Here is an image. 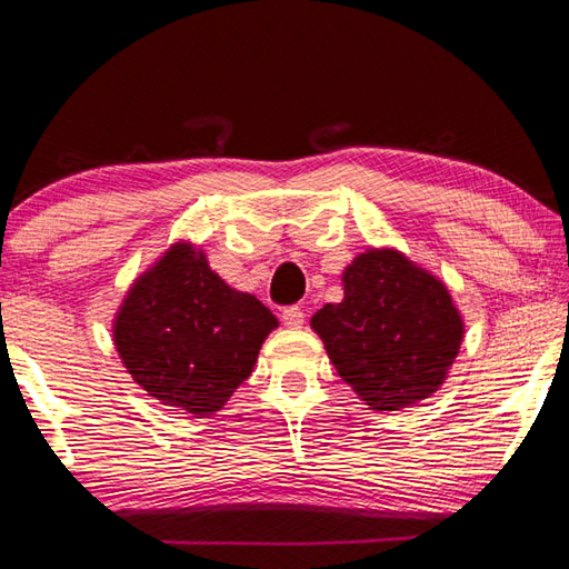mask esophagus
Segmentation results:
<instances>
[{"instance_id":"esophagus-1","label":"esophagus","mask_w":569,"mask_h":569,"mask_svg":"<svg viewBox=\"0 0 569 569\" xmlns=\"http://www.w3.org/2000/svg\"><path fill=\"white\" fill-rule=\"evenodd\" d=\"M281 319H283L288 329H301L303 321H306V313L298 306H288V308H283Z\"/></svg>"}]
</instances>
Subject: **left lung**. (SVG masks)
<instances>
[{
	"label": "left lung",
	"mask_w": 569,
	"mask_h": 569,
	"mask_svg": "<svg viewBox=\"0 0 569 569\" xmlns=\"http://www.w3.org/2000/svg\"><path fill=\"white\" fill-rule=\"evenodd\" d=\"M341 281L343 301L316 311L311 329L356 397L399 411L439 391L465 339L445 281L397 248L363 250Z\"/></svg>",
	"instance_id": "1"
}]
</instances>
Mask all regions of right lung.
Instances as JSON below:
<instances>
[{
    "instance_id": "add662e5",
    "label": "right lung",
    "mask_w": 569,
    "mask_h": 569,
    "mask_svg": "<svg viewBox=\"0 0 569 569\" xmlns=\"http://www.w3.org/2000/svg\"><path fill=\"white\" fill-rule=\"evenodd\" d=\"M276 316L236 291L188 240L134 278L114 313L112 341L152 399L208 417L233 397L258 361Z\"/></svg>"
}]
</instances>
